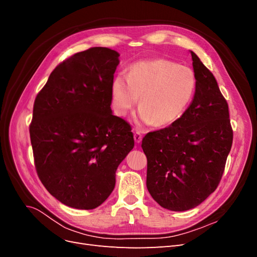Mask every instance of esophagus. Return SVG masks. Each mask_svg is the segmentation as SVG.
Here are the masks:
<instances>
[{
  "label": "esophagus",
  "mask_w": 257,
  "mask_h": 257,
  "mask_svg": "<svg viewBox=\"0 0 257 257\" xmlns=\"http://www.w3.org/2000/svg\"><path fill=\"white\" fill-rule=\"evenodd\" d=\"M134 139H135V143L136 144H139V143L143 141V135L139 133V132H136V133L134 134Z\"/></svg>",
  "instance_id": "1"
}]
</instances>
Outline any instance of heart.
<instances>
[{"label":"heart","instance_id":"heart-1","mask_svg":"<svg viewBox=\"0 0 257 257\" xmlns=\"http://www.w3.org/2000/svg\"><path fill=\"white\" fill-rule=\"evenodd\" d=\"M191 68L173 61H139L127 74H118L111 82V99L118 115H126L138 102L139 119L155 126H168L188 109L196 91Z\"/></svg>","mask_w":257,"mask_h":257}]
</instances>
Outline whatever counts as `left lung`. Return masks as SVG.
<instances>
[{"label": "left lung", "mask_w": 257, "mask_h": 257, "mask_svg": "<svg viewBox=\"0 0 257 257\" xmlns=\"http://www.w3.org/2000/svg\"><path fill=\"white\" fill-rule=\"evenodd\" d=\"M196 91L188 109L169 126L148 133L147 189L165 209L195 208L219 185L232 144L228 105L213 74L191 51Z\"/></svg>", "instance_id": "1"}]
</instances>
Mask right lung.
Wrapping results in <instances>:
<instances>
[{
    "instance_id": "obj_1",
    "label": "right lung",
    "mask_w": 257,
    "mask_h": 257,
    "mask_svg": "<svg viewBox=\"0 0 257 257\" xmlns=\"http://www.w3.org/2000/svg\"><path fill=\"white\" fill-rule=\"evenodd\" d=\"M119 56L105 47L75 53L53 69L35 98L30 137L36 172L68 207L102 205L134 148L131 125L110 108Z\"/></svg>"
}]
</instances>
